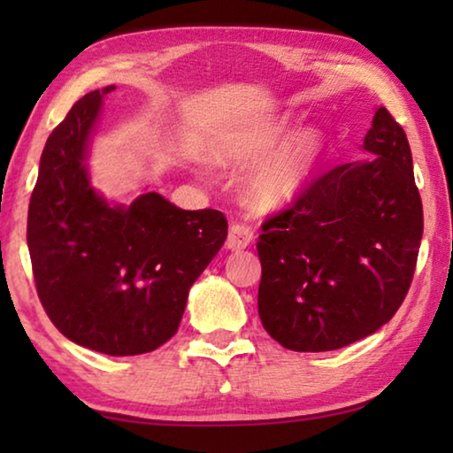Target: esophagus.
I'll use <instances>...</instances> for the list:
<instances>
[{
    "label": "esophagus",
    "mask_w": 453,
    "mask_h": 453,
    "mask_svg": "<svg viewBox=\"0 0 453 453\" xmlns=\"http://www.w3.org/2000/svg\"><path fill=\"white\" fill-rule=\"evenodd\" d=\"M253 241V231L243 222H233L231 228H228V237H226V247L233 251L245 250L250 247Z\"/></svg>",
    "instance_id": "34e87169"
}]
</instances>
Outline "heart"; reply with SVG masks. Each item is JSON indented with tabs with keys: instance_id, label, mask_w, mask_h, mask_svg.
<instances>
[{
	"instance_id": "heart-1",
	"label": "heart",
	"mask_w": 453,
	"mask_h": 453,
	"mask_svg": "<svg viewBox=\"0 0 453 453\" xmlns=\"http://www.w3.org/2000/svg\"><path fill=\"white\" fill-rule=\"evenodd\" d=\"M288 132L287 121H276L272 126L239 132L222 140L216 154L226 163H250L270 152ZM324 135L305 132L270 157L253 171L250 179L251 200L264 208L284 206L296 200L318 171L324 157Z\"/></svg>"
}]
</instances>
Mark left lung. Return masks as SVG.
Wrapping results in <instances>:
<instances>
[{"instance_id": "1", "label": "left lung", "mask_w": 453, "mask_h": 453, "mask_svg": "<svg viewBox=\"0 0 453 453\" xmlns=\"http://www.w3.org/2000/svg\"><path fill=\"white\" fill-rule=\"evenodd\" d=\"M369 160L311 179L257 239L264 330L296 352L336 350L380 330L411 288L423 202L404 129L377 109Z\"/></svg>"}]
</instances>
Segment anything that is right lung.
Instances as JSON below:
<instances>
[{"label": "right lung", "mask_w": 453, "mask_h": 453, "mask_svg": "<svg viewBox=\"0 0 453 453\" xmlns=\"http://www.w3.org/2000/svg\"><path fill=\"white\" fill-rule=\"evenodd\" d=\"M92 90L49 135L27 241L41 305L72 342L144 355L175 336L191 284L226 239L219 210H181L148 191L109 206L88 183L86 148L103 96Z\"/></svg>", "instance_id": "add662e5"}]
</instances>
